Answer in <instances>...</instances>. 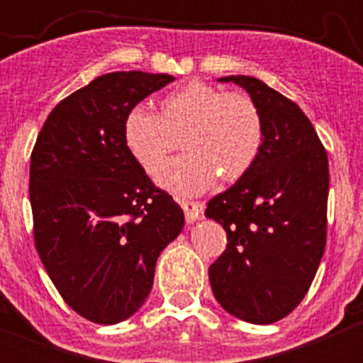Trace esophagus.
<instances>
[{
  "label": "esophagus",
  "mask_w": 363,
  "mask_h": 363,
  "mask_svg": "<svg viewBox=\"0 0 363 363\" xmlns=\"http://www.w3.org/2000/svg\"><path fill=\"white\" fill-rule=\"evenodd\" d=\"M203 203L200 202H182V211L188 223H195L203 218Z\"/></svg>",
  "instance_id": "esophagus-1"
}]
</instances>
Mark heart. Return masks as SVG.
I'll use <instances>...</instances> for the list:
<instances>
[{"instance_id": "b5f03b06", "label": "heart", "mask_w": 363, "mask_h": 363, "mask_svg": "<svg viewBox=\"0 0 363 363\" xmlns=\"http://www.w3.org/2000/svg\"><path fill=\"white\" fill-rule=\"evenodd\" d=\"M184 138L188 155L168 161L158 184L179 196H196L211 189L221 175L237 181L251 170L263 144L259 108L247 94L191 82L168 94L161 113L142 105L124 121L128 149L147 174Z\"/></svg>"}]
</instances>
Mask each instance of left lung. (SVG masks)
I'll list each match as a JSON object with an SVG mask.
<instances>
[{"label":"left lung","instance_id":"left-lung-1","mask_svg":"<svg viewBox=\"0 0 363 363\" xmlns=\"http://www.w3.org/2000/svg\"><path fill=\"white\" fill-rule=\"evenodd\" d=\"M218 82L242 87L259 108L263 144L251 170L205 208L225 228L226 250L208 267L212 294L239 320L269 325L300 303L327 240L328 158L300 107L247 75Z\"/></svg>","mask_w":363,"mask_h":363}]
</instances>
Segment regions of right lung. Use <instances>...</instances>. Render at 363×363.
<instances>
[{
	"mask_svg": "<svg viewBox=\"0 0 363 363\" xmlns=\"http://www.w3.org/2000/svg\"><path fill=\"white\" fill-rule=\"evenodd\" d=\"M172 80L138 69L96 77L54 107L33 149L36 251L65 302L93 323L140 309L158 256L184 226L124 140L128 112Z\"/></svg>",
	"mask_w": 363,
	"mask_h": 363,
	"instance_id": "1",
	"label": "right lung"
}]
</instances>
